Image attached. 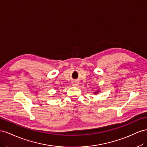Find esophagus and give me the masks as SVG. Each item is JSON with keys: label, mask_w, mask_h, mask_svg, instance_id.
I'll return each mask as SVG.
<instances>
[{"label": "esophagus", "mask_w": 147, "mask_h": 147, "mask_svg": "<svg viewBox=\"0 0 147 147\" xmlns=\"http://www.w3.org/2000/svg\"><path fill=\"white\" fill-rule=\"evenodd\" d=\"M72 85H73V86L77 87V86L79 85V82L77 81H74L72 82Z\"/></svg>", "instance_id": "esophagus-1"}]
</instances>
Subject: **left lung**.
Instances as JSON below:
<instances>
[{
    "instance_id": "left-lung-1",
    "label": "left lung",
    "mask_w": 147,
    "mask_h": 147,
    "mask_svg": "<svg viewBox=\"0 0 147 147\" xmlns=\"http://www.w3.org/2000/svg\"><path fill=\"white\" fill-rule=\"evenodd\" d=\"M99 92H100V90H99V89H98L97 91L94 92V94H95V95H97V94H98L99 93Z\"/></svg>"
}]
</instances>
